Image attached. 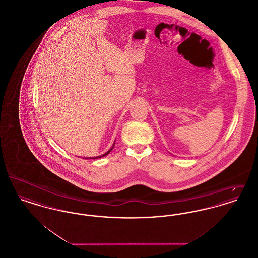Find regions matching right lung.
Instances as JSON below:
<instances>
[{"label": "right lung", "instance_id": "right-lung-1", "mask_svg": "<svg viewBox=\"0 0 258 258\" xmlns=\"http://www.w3.org/2000/svg\"><path fill=\"white\" fill-rule=\"evenodd\" d=\"M114 145H115V143H114V144H113V146H112V147H111L110 150H109V151H107V152H106V153H105V154H103V155H101V156H98V157H94V158H89V159H98V158H102V157H105V156H106V155H108V154H109V153H110L111 150H112V149H113V148H114Z\"/></svg>", "mask_w": 258, "mask_h": 258}]
</instances>
